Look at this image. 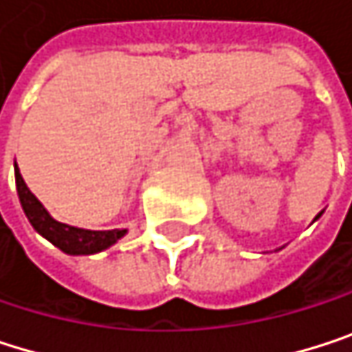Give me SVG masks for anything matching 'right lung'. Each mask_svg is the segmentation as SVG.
Masks as SVG:
<instances>
[{"label": "right lung", "mask_w": 352, "mask_h": 352, "mask_svg": "<svg viewBox=\"0 0 352 352\" xmlns=\"http://www.w3.org/2000/svg\"><path fill=\"white\" fill-rule=\"evenodd\" d=\"M16 188L20 196V204L30 221V225L47 237L53 245H57L61 252L78 256V254H96L113 245L117 239L125 235V231L113 229V231H86L78 227L63 225L49 217V212L43 208V204L34 198V194L26 188L22 175L16 166Z\"/></svg>", "instance_id": "add662e5"}]
</instances>
